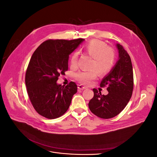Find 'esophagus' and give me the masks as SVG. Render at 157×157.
<instances>
[{
    "instance_id": "1",
    "label": "esophagus",
    "mask_w": 157,
    "mask_h": 157,
    "mask_svg": "<svg viewBox=\"0 0 157 157\" xmlns=\"http://www.w3.org/2000/svg\"><path fill=\"white\" fill-rule=\"evenodd\" d=\"M78 88L79 90H84V89H86V87L83 86V85H82V84H79V85H78Z\"/></svg>"
}]
</instances>
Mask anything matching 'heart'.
<instances>
[{"label":"heart","instance_id":"heart-1","mask_svg":"<svg viewBox=\"0 0 157 157\" xmlns=\"http://www.w3.org/2000/svg\"><path fill=\"white\" fill-rule=\"evenodd\" d=\"M84 50L86 53L92 57L88 70L79 71L75 75L76 80L82 84H89L92 80L96 78L98 72L101 75H105L115 66L116 55L114 50L107 46L105 42L98 39H93L88 42L84 45ZM78 54L77 52L72 54L70 58V65L71 67L77 66Z\"/></svg>","mask_w":157,"mask_h":157}]
</instances>
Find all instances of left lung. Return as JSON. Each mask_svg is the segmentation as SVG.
I'll return each instance as SVG.
<instances>
[{
	"label": "left lung",
	"instance_id": "left-lung-1",
	"mask_svg": "<svg viewBox=\"0 0 157 157\" xmlns=\"http://www.w3.org/2000/svg\"><path fill=\"white\" fill-rule=\"evenodd\" d=\"M117 46L119 59L100 83L101 87L107 86L109 93L105 96L94 88V97L88 103L91 112L104 119L115 117L125 108L134 89V75L130 57L122 45L117 44Z\"/></svg>",
	"mask_w": 157,
	"mask_h": 157
}]
</instances>
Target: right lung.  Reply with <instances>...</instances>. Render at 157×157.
Here are the masks:
<instances>
[{
  "label": "right lung",
  "mask_w": 157,
  "mask_h": 157,
  "mask_svg": "<svg viewBox=\"0 0 157 157\" xmlns=\"http://www.w3.org/2000/svg\"><path fill=\"white\" fill-rule=\"evenodd\" d=\"M84 40L49 39L33 54L25 73V85L33 107L41 116L49 119L66 113L77 92L75 82L67 86L57 84L61 75L68 70L69 54Z\"/></svg>",
  "instance_id": "right-lung-1"
}]
</instances>
